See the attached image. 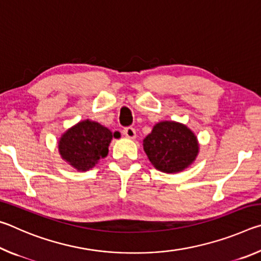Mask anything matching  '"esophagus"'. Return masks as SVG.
I'll return each mask as SVG.
<instances>
[{
  "label": "esophagus",
  "instance_id": "esophagus-1",
  "mask_svg": "<svg viewBox=\"0 0 261 261\" xmlns=\"http://www.w3.org/2000/svg\"><path fill=\"white\" fill-rule=\"evenodd\" d=\"M123 135H124L126 138H129V139H135L136 138V130L131 126L125 127V129L123 130Z\"/></svg>",
  "mask_w": 261,
  "mask_h": 261
}]
</instances>
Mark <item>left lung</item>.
<instances>
[{
  "label": "left lung",
  "instance_id": "8db88e82",
  "mask_svg": "<svg viewBox=\"0 0 261 261\" xmlns=\"http://www.w3.org/2000/svg\"><path fill=\"white\" fill-rule=\"evenodd\" d=\"M144 151L155 169L176 174L196 161L199 143L194 132L183 123L161 121L143 140Z\"/></svg>",
  "mask_w": 261,
  "mask_h": 261
}]
</instances>
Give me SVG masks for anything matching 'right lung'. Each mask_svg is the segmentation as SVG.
<instances>
[{"instance_id": "right-lung-1", "label": "right lung", "mask_w": 261, "mask_h": 261, "mask_svg": "<svg viewBox=\"0 0 261 261\" xmlns=\"http://www.w3.org/2000/svg\"><path fill=\"white\" fill-rule=\"evenodd\" d=\"M120 137L100 123L91 120L78 122L60 137L57 148L61 158L78 171H87L107 156L110 141Z\"/></svg>"}]
</instances>
